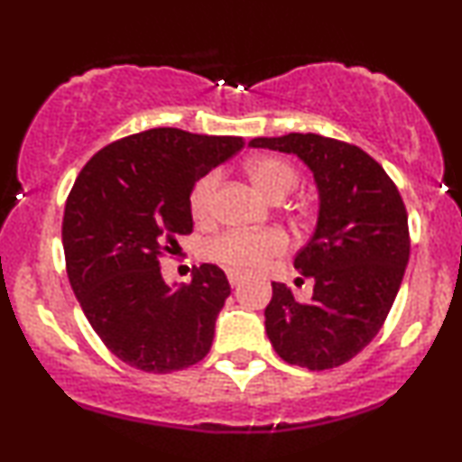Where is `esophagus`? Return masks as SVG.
Wrapping results in <instances>:
<instances>
[{"mask_svg": "<svg viewBox=\"0 0 462 462\" xmlns=\"http://www.w3.org/2000/svg\"><path fill=\"white\" fill-rule=\"evenodd\" d=\"M227 280H230L232 286H238L243 282V273H238V271L230 269V271H227Z\"/></svg>", "mask_w": 462, "mask_h": 462, "instance_id": "1", "label": "esophagus"}]
</instances>
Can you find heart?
<instances>
[{"mask_svg":"<svg viewBox=\"0 0 462 462\" xmlns=\"http://www.w3.org/2000/svg\"><path fill=\"white\" fill-rule=\"evenodd\" d=\"M247 174L252 182L266 198L280 202L292 189L297 187L299 174L291 163L280 157H255L247 163ZM219 185V174L208 171L193 185L191 196H189V208L198 221L210 219L215 208V193ZM288 241L284 232L280 230H232L226 235L213 238L208 243L207 254L215 263L232 266L241 271L260 269L266 260L282 254L286 249Z\"/></svg>","mask_w":462,"mask_h":462,"instance_id":"1","label":"heart"}]
</instances>
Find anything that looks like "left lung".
Listing matches in <instances>:
<instances>
[{
    "instance_id": "1",
    "label": "left lung",
    "mask_w": 462,
    "mask_h": 462,
    "mask_svg": "<svg viewBox=\"0 0 462 462\" xmlns=\"http://www.w3.org/2000/svg\"><path fill=\"white\" fill-rule=\"evenodd\" d=\"M249 146L297 154L319 191L314 235L294 258V269L314 280V294L297 301L273 282L266 336L292 365L346 364L379 333L402 284L411 249L402 198L385 170L346 142L288 133L255 137Z\"/></svg>"
}]
</instances>
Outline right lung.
I'll return each instance as SVG.
<instances>
[{
	"mask_svg": "<svg viewBox=\"0 0 462 462\" xmlns=\"http://www.w3.org/2000/svg\"><path fill=\"white\" fill-rule=\"evenodd\" d=\"M245 146L243 137L150 129L88 161L66 199V271L92 329L116 357L165 374L207 357L230 284L199 264L191 284H168L161 254L191 235V189Z\"/></svg>",
	"mask_w": 462,
	"mask_h": 462,
	"instance_id": "obj_1",
	"label": "right lung"
}]
</instances>
